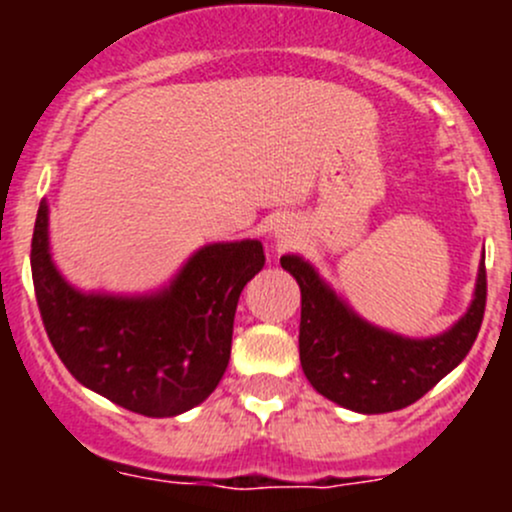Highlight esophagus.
I'll return each mask as SVG.
<instances>
[{
  "label": "esophagus",
  "mask_w": 512,
  "mask_h": 512,
  "mask_svg": "<svg viewBox=\"0 0 512 512\" xmlns=\"http://www.w3.org/2000/svg\"><path fill=\"white\" fill-rule=\"evenodd\" d=\"M277 237H280V240H289V237H292V230H289V225H280V230H277Z\"/></svg>",
  "instance_id": "obj_1"
}]
</instances>
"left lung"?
<instances>
[{
	"instance_id": "left-lung-1",
	"label": "left lung",
	"mask_w": 512,
	"mask_h": 512,
	"mask_svg": "<svg viewBox=\"0 0 512 512\" xmlns=\"http://www.w3.org/2000/svg\"><path fill=\"white\" fill-rule=\"evenodd\" d=\"M280 262L302 289L304 376L329 401L359 414L399 411L421 399L466 359L483 324L485 265L478 272L476 299L456 327L441 337L404 339L356 317L304 260L287 255Z\"/></svg>"
}]
</instances>
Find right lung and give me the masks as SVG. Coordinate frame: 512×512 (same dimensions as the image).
I'll list each match as a JSON object with an SVG mask.
<instances>
[{
	"label": "right lung",
	"mask_w": 512,
	"mask_h": 512,
	"mask_svg": "<svg viewBox=\"0 0 512 512\" xmlns=\"http://www.w3.org/2000/svg\"><path fill=\"white\" fill-rule=\"evenodd\" d=\"M49 208L32 237V280L49 342L79 384L141 416H175L208 399L230 361L242 287L262 270V242H215L153 297L81 294L49 255Z\"/></svg>",
	"instance_id": "add662e5"
}]
</instances>
